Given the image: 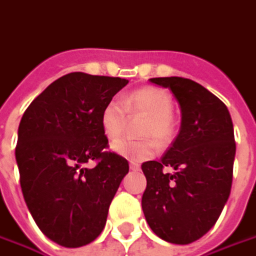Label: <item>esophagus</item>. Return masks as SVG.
Masks as SVG:
<instances>
[{"mask_svg": "<svg viewBox=\"0 0 256 256\" xmlns=\"http://www.w3.org/2000/svg\"><path fill=\"white\" fill-rule=\"evenodd\" d=\"M130 168H131V170H134V172H138L139 164L138 163H135V162H130Z\"/></svg>", "mask_w": 256, "mask_h": 256, "instance_id": "esophagus-1", "label": "esophagus"}]
</instances>
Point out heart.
Segmentation results:
<instances>
[{
    "label": "heart",
    "instance_id": "obj_1",
    "mask_svg": "<svg viewBox=\"0 0 256 256\" xmlns=\"http://www.w3.org/2000/svg\"><path fill=\"white\" fill-rule=\"evenodd\" d=\"M172 98L163 89L153 86L139 88L120 100H110L104 106L100 116L102 131L106 138L116 140L124 132L126 116L144 117L136 131L138 136L144 138L120 139L111 146L120 156L142 162L158 152L156 140L160 145H166L176 136L177 126L172 117Z\"/></svg>",
    "mask_w": 256,
    "mask_h": 256
}]
</instances>
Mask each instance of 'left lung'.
Wrapping results in <instances>:
<instances>
[{
    "instance_id": "obj_1",
    "label": "left lung",
    "mask_w": 256,
    "mask_h": 256,
    "mask_svg": "<svg viewBox=\"0 0 256 256\" xmlns=\"http://www.w3.org/2000/svg\"><path fill=\"white\" fill-rule=\"evenodd\" d=\"M168 88L181 107V130L160 162L142 164V209L153 232L190 244L212 228L230 196L236 156L234 128L226 104L185 78H152Z\"/></svg>"
}]
</instances>
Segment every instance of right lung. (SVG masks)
Returning a JSON list of instances; mask_svg holds the SVG:
<instances>
[{
	"instance_id": "1",
	"label": "right lung",
	"mask_w": 256,
	"mask_h": 256,
	"mask_svg": "<svg viewBox=\"0 0 256 256\" xmlns=\"http://www.w3.org/2000/svg\"><path fill=\"white\" fill-rule=\"evenodd\" d=\"M126 79L71 72L46 88L24 112L15 149L20 188L46 237L66 248L103 232L108 208L130 170L108 152L104 106Z\"/></svg>"
}]
</instances>
